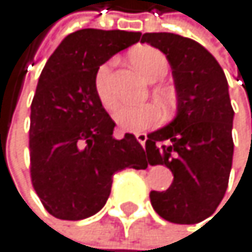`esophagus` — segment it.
<instances>
[{"label": "esophagus", "instance_id": "esophagus-1", "mask_svg": "<svg viewBox=\"0 0 252 252\" xmlns=\"http://www.w3.org/2000/svg\"><path fill=\"white\" fill-rule=\"evenodd\" d=\"M136 139H137V142L142 145V147H145V142H147V134H145V133H137Z\"/></svg>", "mask_w": 252, "mask_h": 252}]
</instances>
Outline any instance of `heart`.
<instances>
[{"instance_id": "heart-1", "label": "heart", "mask_w": 252, "mask_h": 252, "mask_svg": "<svg viewBox=\"0 0 252 252\" xmlns=\"http://www.w3.org/2000/svg\"><path fill=\"white\" fill-rule=\"evenodd\" d=\"M133 66L148 81H156L168 72V60L158 50L153 46H140L130 54ZM112 62L104 63L98 67L95 74V92L105 110L112 112L116 107V96L110 89ZM115 121L124 131L139 133L148 130L158 121V110L153 104H140L133 107H121L115 113Z\"/></svg>"}]
</instances>
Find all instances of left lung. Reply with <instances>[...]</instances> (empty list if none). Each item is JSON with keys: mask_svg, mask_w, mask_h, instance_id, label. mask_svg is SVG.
<instances>
[{"mask_svg": "<svg viewBox=\"0 0 252 252\" xmlns=\"http://www.w3.org/2000/svg\"><path fill=\"white\" fill-rule=\"evenodd\" d=\"M166 56L177 91V116L148 134L151 164L174 174L166 192H151L153 209L174 224H196L215 213L233 163V118L228 81L216 59L198 42L174 33H145Z\"/></svg>", "mask_w": 252, "mask_h": 252, "instance_id": "1", "label": "left lung"}]
</instances>
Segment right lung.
Returning a JSON list of instances; mask_svg holds the SVG:
<instances>
[{
	"label": "right lung",
	"mask_w": 252,
	"mask_h": 252,
	"mask_svg": "<svg viewBox=\"0 0 252 252\" xmlns=\"http://www.w3.org/2000/svg\"><path fill=\"white\" fill-rule=\"evenodd\" d=\"M142 33L84 28L67 34L39 77L30 115L32 183L46 212L80 220L109 199L113 175L147 169L137 139H115V122L95 92L98 67Z\"/></svg>",
	"instance_id": "obj_1"
}]
</instances>
